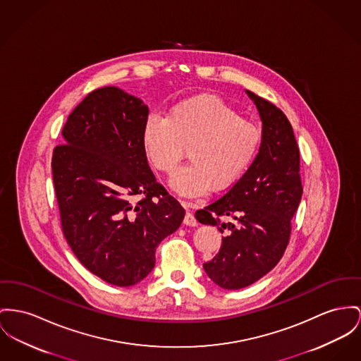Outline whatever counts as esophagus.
<instances>
[{
  "instance_id": "34e87169",
  "label": "esophagus",
  "mask_w": 361,
  "mask_h": 361,
  "mask_svg": "<svg viewBox=\"0 0 361 361\" xmlns=\"http://www.w3.org/2000/svg\"><path fill=\"white\" fill-rule=\"evenodd\" d=\"M185 207H186V208H189V207H190V204H189V202H185ZM183 223H185L186 226H190V227H195V226L198 224L197 219L194 217L192 212H188V214H186V216L183 219Z\"/></svg>"
}]
</instances>
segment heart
<instances>
[{"label":"heart","mask_w":361,"mask_h":361,"mask_svg":"<svg viewBox=\"0 0 361 361\" xmlns=\"http://www.w3.org/2000/svg\"><path fill=\"white\" fill-rule=\"evenodd\" d=\"M262 131L223 101L198 97L176 104L164 118L152 115L145 123L142 145L150 163L171 175L185 149L190 163L171 179L182 195H200L231 188L255 160Z\"/></svg>","instance_id":"1"}]
</instances>
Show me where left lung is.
Returning <instances> with one entry per match:
<instances>
[{"label": "left lung", "instance_id": "1", "mask_svg": "<svg viewBox=\"0 0 361 361\" xmlns=\"http://www.w3.org/2000/svg\"><path fill=\"white\" fill-rule=\"evenodd\" d=\"M263 121L259 153L223 197L195 212L224 234L216 256L204 264L220 288H246L268 274L288 247L291 219L302 195L300 149L286 115L246 90Z\"/></svg>", "mask_w": 361, "mask_h": 361}]
</instances>
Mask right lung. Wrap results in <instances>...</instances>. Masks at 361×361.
Instances as JSON below:
<instances>
[{"mask_svg":"<svg viewBox=\"0 0 361 361\" xmlns=\"http://www.w3.org/2000/svg\"><path fill=\"white\" fill-rule=\"evenodd\" d=\"M149 108L106 86L93 90L63 127L51 172L61 228L73 255L115 286L141 282L156 247L180 226L185 209L156 182L142 145Z\"/></svg>","mask_w":361,"mask_h":361,"instance_id":"1","label":"right lung"}]
</instances>
